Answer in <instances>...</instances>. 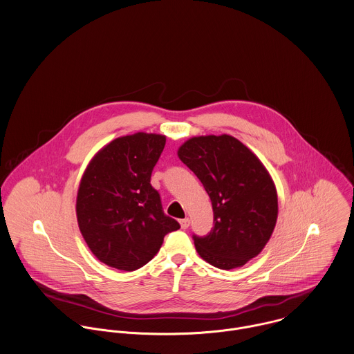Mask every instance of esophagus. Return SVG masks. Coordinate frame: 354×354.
I'll return each instance as SVG.
<instances>
[{
    "label": "esophagus",
    "instance_id": "1",
    "mask_svg": "<svg viewBox=\"0 0 354 354\" xmlns=\"http://www.w3.org/2000/svg\"><path fill=\"white\" fill-rule=\"evenodd\" d=\"M189 224H191V220H189V218H184V220L180 221V225H181L183 230H187V228L189 227Z\"/></svg>",
    "mask_w": 354,
    "mask_h": 354
}]
</instances>
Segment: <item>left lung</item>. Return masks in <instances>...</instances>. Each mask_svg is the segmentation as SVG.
<instances>
[{
	"instance_id": "8db88e82",
	"label": "left lung",
	"mask_w": 354,
	"mask_h": 354,
	"mask_svg": "<svg viewBox=\"0 0 354 354\" xmlns=\"http://www.w3.org/2000/svg\"><path fill=\"white\" fill-rule=\"evenodd\" d=\"M210 196L214 227L194 236L198 254L220 269H235L257 257L276 227V185L259 158L230 134L196 136L177 151Z\"/></svg>"
}]
</instances>
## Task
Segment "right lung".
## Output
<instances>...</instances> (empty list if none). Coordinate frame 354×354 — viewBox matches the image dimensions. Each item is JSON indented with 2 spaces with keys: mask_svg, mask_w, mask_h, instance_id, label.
Here are the masks:
<instances>
[{
  "mask_svg": "<svg viewBox=\"0 0 354 354\" xmlns=\"http://www.w3.org/2000/svg\"><path fill=\"white\" fill-rule=\"evenodd\" d=\"M166 136L138 131L122 136L86 166L78 194L77 220L93 255L119 270H136L159 251L163 237L180 224L162 210L151 173Z\"/></svg>",
  "mask_w": 354,
  "mask_h": 354,
  "instance_id": "obj_1",
  "label": "right lung"
}]
</instances>
